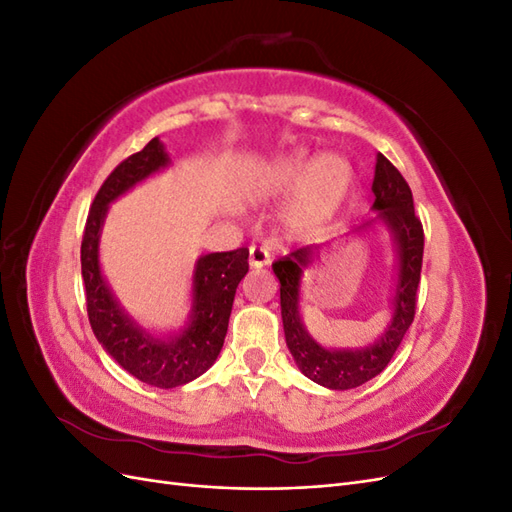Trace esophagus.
Wrapping results in <instances>:
<instances>
[{"label":"esophagus","mask_w":512,"mask_h":512,"mask_svg":"<svg viewBox=\"0 0 512 512\" xmlns=\"http://www.w3.org/2000/svg\"><path fill=\"white\" fill-rule=\"evenodd\" d=\"M271 265V254L265 245H252L250 247V267L252 269H262Z\"/></svg>","instance_id":"1"}]
</instances>
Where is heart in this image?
<instances>
[{"mask_svg": "<svg viewBox=\"0 0 512 512\" xmlns=\"http://www.w3.org/2000/svg\"><path fill=\"white\" fill-rule=\"evenodd\" d=\"M350 181V164L335 153H324L314 162H309L305 153H292L275 160L269 170V185L275 190H288L301 183L290 207V220L301 226L327 220L344 200Z\"/></svg>", "mask_w": 512, "mask_h": 512, "instance_id": "heart-1", "label": "heart"}]
</instances>
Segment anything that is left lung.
Listing matches in <instances>:
<instances>
[{
	"label": "left lung",
	"instance_id": "left-lung-1",
	"mask_svg": "<svg viewBox=\"0 0 512 512\" xmlns=\"http://www.w3.org/2000/svg\"><path fill=\"white\" fill-rule=\"evenodd\" d=\"M376 200L371 209L378 211L354 232L367 230L376 220L391 230L397 250V284L391 301L393 318L380 339L365 348H324L307 333L299 312L303 269L318 254L320 247L307 245L273 262V273L280 280V303L286 344L294 363L303 374L331 391H348L376 378L391 363L395 350L414 320L416 290L423 267V224L414 213L412 190L399 170L382 153L376 158V175L371 183Z\"/></svg>",
	"mask_w": 512,
	"mask_h": 512
}]
</instances>
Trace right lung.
<instances>
[{"instance_id": "right-lung-1", "label": "right lung", "mask_w": 512, "mask_h": 512, "mask_svg": "<svg viewBox=\"0 0 512 512\" xmlns=\"http://www.w3.org/2000/svg\"><path fill=\"white\" fill-rule=\"evenodd\" d=\"M170 164L160 138L123 160L106 177L91 203L81 243V271L89 324L102 348L145 384L175 389L203 376L224 346L228 318L239 282L245 277L250 250L213 252L196 260L192 275V314L188 327L170 337H156L126 314L100 271V232L108 205Z\"/></svg>"}]
</instances>
